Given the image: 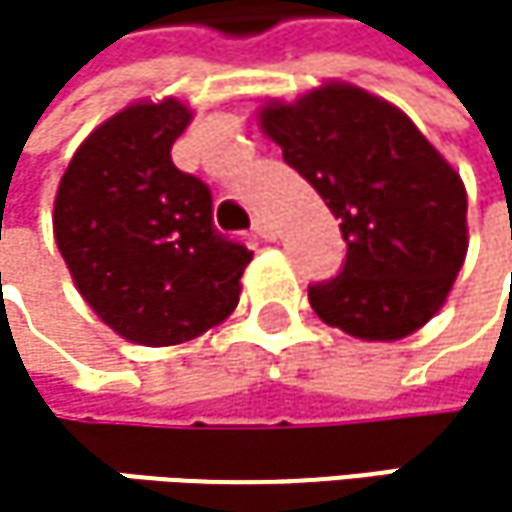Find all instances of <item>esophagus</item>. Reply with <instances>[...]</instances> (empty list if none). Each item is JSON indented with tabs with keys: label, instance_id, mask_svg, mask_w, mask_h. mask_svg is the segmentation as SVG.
I'll list each match as a JSON object with an SVG mask.
<instances>
[{
	"label": "esophagus",
	"instance_id": "1",
	"mask_svg": "<svg viewBox=\"0 0 512 512\" xmlns=\"http://www.w3.org/2000/svg\"><path fill=\"white\" fill-rule=\"evenodd\" d=\"M252 231H255L260 240H275V225H272L266 216H257L255 225H252Z\"/></svg>",
	"mask_w": 512,
	"mask_h": 512
}]
</instances>
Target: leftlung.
Instances as JSON below:
<instances>
[{
  "instance_id": "left-lung-1",
  "label": "left lung",
  "mask_w": 512,
  "mask_h": 512,
  "mask_svg": "<svg viewBox=\"0 0 512 512\" xmlns=\"http://www.w3.org/2000/svg\"><path fill=\"white\" fill-rule=\"evenodd\" d=\"M257 124L341 219L344 269L308 287L317 317L361 341L427 326L468 252L460 171L403 109L338 79L266 100Z\"/></svg>"
}]
</instances>
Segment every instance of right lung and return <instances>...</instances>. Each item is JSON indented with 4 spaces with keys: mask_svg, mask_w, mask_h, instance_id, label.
<instances>
[{
    "mask_svg": "<svg viewBox=\"0 0 512 512\" xmlns=\"http://www.w3.org/2000/svg\"><path fill=\"white\" fill-rule=\"evenodd\" d=\"M192 109L139 100L106 118L61 174L52 234L79 296L124 341L186 344L225 323L252 252L213 231L210 189L171 162Z\"/></svg>",
    "mask_w": 512,
    "mask_h": 512,
    "instance_id": "1",
    "label": "right lung"
}]
</instances>
